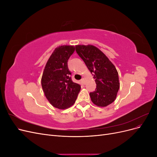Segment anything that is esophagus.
<instances>
[{
    "instance_id": "obj_1",
    "label": "esophagus",
    "mask_w": 157,
    "mask_h": 157,
    "mask_svg": "<svg viewBox=\"0 0 157 157\" xmlns=\"http://www.w3.org/2000/svg\"><path fill=\"white\" fill-rule=\"evenodd\" d=\"M81 82H82L83 84H84V83H85L84 78H82V79H81Z\"/></svg>"
}]
</instances>
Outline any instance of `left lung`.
<instances>
[{"label":"left lung","mask_w":157,"mask_h":157,"mask_svg":"<svg viewBox=\"0 0 157 157\" xmlns=\"http://www.w3.org/2000/svg\"><path fill=\"white\" fill-rule=\"evenodd\" d=\"M75 49L90 72L94 75L96 89L90 93L92 103L98 107L110 105L117 96L120 88L118 71L111 61L94 45H76Z\"/></svg>","instance_id":"8db88e82"}]
</instances>
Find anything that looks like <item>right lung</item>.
Masks as SVG:
<instances>
[{
	"label": "right lung",
	"mask_w": 157,
	"mask_h": 157,
	"mask_svg": "<svg viewBox=\"0 0 157 157\" xmlns=\"http://www.w3.org/2000/svg\"><path fill=\"white\" fill-rule=\"evenodd\" d=\"M75 46L57 47L47 61L41 78L42 90L51 105L59 109L72 106L80 92L78 84L71 78L67 61L75 52Z\"/></svg>",
	"instance_id": "right-lung-1"
}]
</instances>
